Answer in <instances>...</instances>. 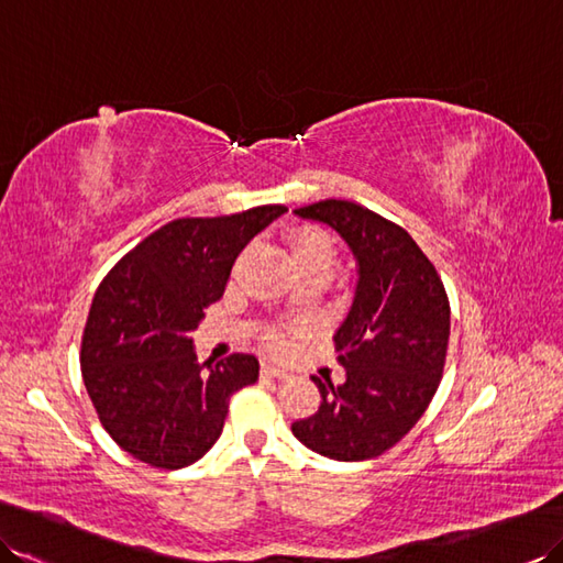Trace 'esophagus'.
I'll use <instances>...</instances> for the list:
<instances>
[{"label": "esophagus", "instance_id": "esophagus-1", "mask_svg": "<svg viewBox=\"0 0 563 563\" xmlns=\"http://www.w3.org/2000/svg\"><path fill=\"white\" fill-rule=\"evenodd\" d=\"M260 373H263V377H269V379H291V373H286V369H282L277 365H269V363L260 367Z\"/></svg>", "mask_w": 563, "mask_h": 563}]
</instances>
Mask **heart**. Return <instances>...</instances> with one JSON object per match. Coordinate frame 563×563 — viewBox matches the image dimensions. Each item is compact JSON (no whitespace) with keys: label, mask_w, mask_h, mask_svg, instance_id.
<instances>
[{"label":"heart","mask_w":563,"mask_h":563,"mask_svg":"<svg viewBox=\"0 0 563 563\" xmlns=\"http://www.w3.org/2000/svg\"><path fill=\"white\" fill-rule=\"evenodd\" d=\"M291 257L294 260H308V263H324L332 267L334 263V243L324 231L303 227L291 236ZM265 346L274 353L286 351V334L279 327H265L263 329Z\"/></svg>","instance_id":"obj_1"}]
</instances>
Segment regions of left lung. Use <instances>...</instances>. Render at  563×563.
Listing matches in <instances>:
<instances>
[{
	"instance_id": "8db88e82",
	"label": "left lung",
	"mask_w": 563,
	"mask_h": 563,
	"mask_svg": "<svg viewBox=\"0 0 563 563\" xmlns=\"http://www.w3.org/2000/svg\"><path fill=\"white\" fill-rule=\"evenodd\" d=\"M294 212L349 243L358 284L334 334L344 385L312 375L320 408L291 432L327 459H375L404 440L440 387L449 346L444 284L406 229L358 202L320 200Z\"/></svg>"
}]
</instances>
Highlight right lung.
Here are the masks:
<instances>
[{
	"instance_id": "obj_1",
	"label": "right lung",
	"mask_w": 563,
	"mask_h": 563,
	"mask_svg": "<svg viewBox=\"0 0 563 563\" xmlns=\"http://www.w3.org/2000/svg\"><path fill=\"white\" fill-rule=\"evenodd\" d=\"M284 212V205H260L229 217L174 219L98 286L80 373L102 428L133 459L164 471L196 463L222 434L231 394L255 385V355L200 365L190 332L222 298L239 253Z\"/></svg>"
}]
</instances>
